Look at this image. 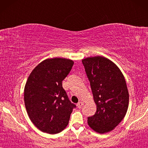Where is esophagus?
I'll return each mask as SVG.
<instances>
[{"label": "esophagus", "mask_w": 148, "mask_h": 148, "mask_svg": "<svg viewBox=\"0 0 148 148\" xmlns=\"http://www.w3.org/2000/svg\"><path fill=\"white\" fill-rule=\"evenodd\" d=\"M83 105H84V102H79L77 103V106L78 108H81V107L83 106Z\"/></svg>", "instance_id": "1"}]
</instances>
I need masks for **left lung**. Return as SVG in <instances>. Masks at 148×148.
I'll use <instances>...</instances> for the list:
<instances>
[{
  "label": "left lung",
  "instance_id": "8db88e82",
  "mask_svg": "<svg viewBox=\"0 0 148 148\" xmlns=\"http://www.w3.org/2000/svg\"><path fill=\"white\" fill-rule=\"evenodd\" d=\"M90 82L97 110L88 117V125L96 132L108 133L120 123L129 106V92L124 75L116 64L104 56L82 60Z\"/></svg>",
  "mask_w": 148,
  "mask_h": 148
}]
</instances>
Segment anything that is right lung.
<instances>
[{
    "label": "right lung",
    "mask_w": 148,
    "mask_h": 148,
    "mask_svg": "<svg viewBox=\"0 0 148 148\" xmlns=\"http://www.w3.org/2000/svg\"><path fill=\"white\" fill-rule=\"evenodd\" d=\"M73 64L67 58H47L28 77L24 88L25 108L30 120L42 132L56 134L67 126L76 106L69 100L62 82Z\"/></svg>",
    "instance_id": "add662e5"
}]
</instances>
